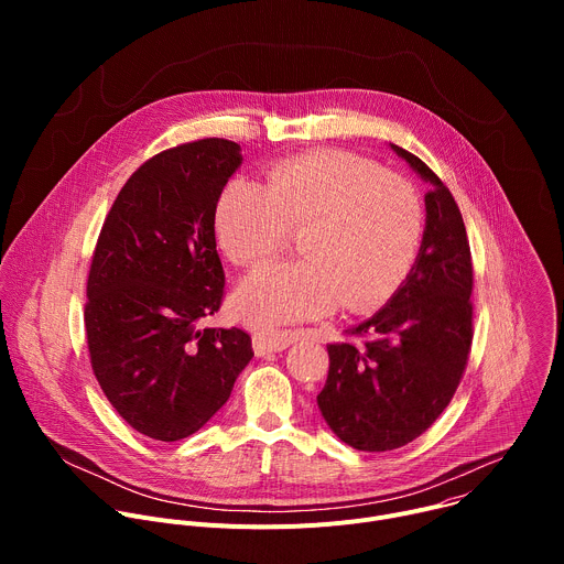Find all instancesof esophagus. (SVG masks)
Listing matches in <instances>:
<instances>
[{"instance_id": "1", "label": "esophagus", "mask_w": 564, "mask_h": 564, "mask_svg": "<svg viewBox=\"0 0 564 564\" xmlns=\"http://www.w3.org/2000/svg\"><path fill=\"white\" fill-rule=\"evenodd\" d=\"M296 339L299 337L294 333H290V330H268V333H254L252 346H254V352L259 357H263V355H270V352L285 350Z\"/></svg>"}]
</instances>
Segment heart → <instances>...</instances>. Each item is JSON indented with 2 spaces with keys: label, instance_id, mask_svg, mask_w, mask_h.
<instances>
[{
  "label": "heart",
  "instance_id": "b5f03b06",
  "mask_svg": "<svg viewBox=\"0 0 564 564\" xmlns=\"http://www.w3.org/2000/svg\"><path fill=\"white\" fill-rule=\"evenodd\" d=\"M301 229L305 259L268 263L234 294L248 324L272 328L333 312H366L411 274L424 240V203L404 176L341 151L288 158L265 183L231 178L214 207L220 250L238 265L279 252Z\"/></svg>",
  "mask_w": 564,
  "mask_h": 564
}]
</instances>
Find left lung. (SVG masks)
I'll use <instances>...</instances> for the list:
<instances>
[{"label":"left lung","instance_id":"obj_1","mask_svg":"<svg viewBox=\"0 0 564 564\" xmlns=\"http://www.w3.org/2000/svg\"><path fill=\"white\" fill-rule=\"evenodd\" d=\"M431 185L417 261L394 294L328 346L330 370L316 404L357 451H392L420 437L448 406L473 339V265L466 227L446 185L417 155L390 144Z\"/></svg>","mask_w":564,"mask_h":564}]
</instances>
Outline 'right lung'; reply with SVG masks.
I'll list each match as a JSON object with an SVG mask.
<instances>
[{
    "label": "right lung",
    "instance_id": "right-lung-1",
    "mask_svg": "<svg viewBox=\"0 0 564 564\" xmlns=\"http://www.w3.org/2000/svg\"><path fill=\"white\" fill-rule=\"evenodd\" d=\"M240 165V144L223 138L153 155L98 238L85 307L91 366L118 415L151 440L203 429L254 357L248 333L200 328L225 285L214 207Z\"/></svg>",
    "mask_w": 564,
    "mask_h": 564
}]
</instances>
